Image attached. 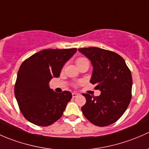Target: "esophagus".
I'll return each instance as SVG.
<instances>
[{"label": "esophagus", "mask_w": 149, "mask_h": 149, "mask_svg": "<svg viewBox=\"0 0 149 149\" xmlns=\"http://www.w3.org/2000/svg\"><path fill=\"white\" fill-rule=\"evenodd\" d=\"M78 95H79V94H78V93H72V97H76Z\"/></svg>", "instance_id": "34e87169"}]
</instances>
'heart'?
<instances>
[{
	"label": "heart",
	"mask_w": 149,
	"mask_h": 149,
	"mask_svg": "<svg viewBox=\"0 0 149 149\" xmlns=\"http://www.w3.org/2000/svg\"><path fill=\"white\" fill-rule=\"evenodd\" d=\"M85 62H88L87 59H86L85 58H79V59L77 60V65H79V64H81L82 63H85Z\"/></svg>",
	"instance_id": "1"
}]
</instances>
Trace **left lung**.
Here are the masks:
<instances>
[{"instance_id": "obj_1", "label": "left lung", "mask_w": 149, "mask_h": 149, "mask_svg": "<svg viewBox=\"0 0 149 149\" xmlns=\"http://www.w3.org/2000/svg\"><path fill=\"white\" fill-rule=\"evenodd\" d=\"M78 51L91 62L93 73L90 82L101 92L97 97L82 94L86 103L82 113L97 126L113 123L123 116L131 100L132 76L125 60L118 54L97 47Z\"/></svg>"}]
</instances>
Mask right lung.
Wrapping results in <instances>:
<instances>
[{"mask_svg":"<svg viewBox=\"0 0 149 149\" xmlns=\"http://www.w3.org/2000/svg\"><path fill=\"white\" fill-rule=\"evenodd\" d=\"M77 49H44L24 61L18 72L15 96L21 112L29 122L48 126L59 120L71 100L69 91L57 93L49 87L50 80L59 77L64 64Z\"/></svg>","mask_w":149,"mask_h":149,"instance_id":"add662e5","label":"right lung"}]
</instances>
